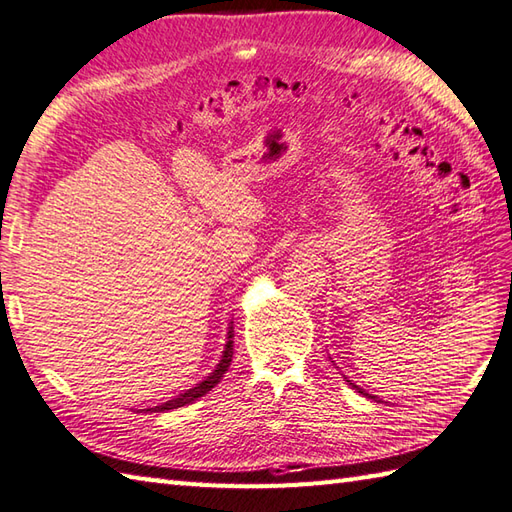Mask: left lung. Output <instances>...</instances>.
Segmentation results:
<instances>
[{"mask_svg": "<svg viewBox=\"0 0 512 512\" xmlns=\"http://www.w3.org/2000/svg\"><path fill=\"white\" fill-rule=\"evenodd\" d=\"M347 383H350V385H352V387L358 391V394H363L365 398H372V400H376V402H383V400H378V396H372V394H369V391H365V389H361V387H358V385H354L352 380H347Z\"/></svg>", "mask_w": 512, "mask_h": 512, "instance_id": "1", "label": "left lung"}]
</instances>
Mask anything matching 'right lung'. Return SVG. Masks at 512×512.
<instances>
[{"instance_id": "right-lung-1", "label": "right lung", "mask_w": 512, "mask_h": 512, "mask_svg": "<svg viewBox=\"0 0 512 512\" xmlns=\"http://www.w3.org/2000/svg\"><path fill=\"white\" fill-rule=\"evenodd\" d=\"M231 361H233V323L228 325L226 345H224V352H222L220 363H217V367L213 369V372H211L209 376H206L204 380H200V383L195 385V387H191V389H187V391H182V394H178L176 398H171V400H167V402H160V405H156V407H149V409H143V411H151V413H165V411H171V409H178V407L189 405V402L198 400V398H200V396H204V394H209V391H211L217 383H220L222 376L226 374L228 365H231Z\"/></svg>"}]
</instances>
